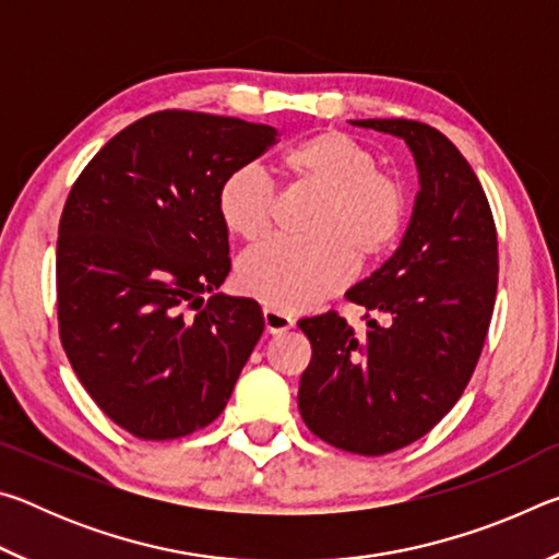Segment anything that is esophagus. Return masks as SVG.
Instances as JSON below:
<instances>
[{
    "label": "esophagus",
    "instance_id": "34e87169",
    "mask_svg": "<svg viewBox=\"0 0 559 559\" xmlns=\"http://www.w3.org/2000/svg\"><path fill=\"white\" fill-rule=\"evenodd\" d=\"M263 323L271 335H281L293 328V318L276 308H263Z\"/></svg>",
    "mask_w": 559,
    "mask_h": 559
}]
</instances>
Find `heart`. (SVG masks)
<instances>
[{
    "instance_id": "heart-1",
    "label": "heart",
    "mask_w": 559,
    "mask_h": 559,
    "mask_svg": "<svg viewBox=\"0 0 559 559\" xmlns=\"http://www.w3.org/2000/svg\"><path fill=\"white\" fill-rule=\"evenodd\" d=\"M290 187L318 192L302 241L273 239L236 263L243 293L276 310H300L333 296L353 278L357 259L377 261L404 231L409 192L400 177L377 167L370 147L345 132L325 130L281 155ZM276 192L257 165H239L222 179L216 210L243 241L266 236Z\"/></svg>"
}]
</instances>
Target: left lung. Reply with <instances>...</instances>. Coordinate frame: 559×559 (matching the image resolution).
Segmentation results:
<instances>
[{
  "instance_id": "left-lung-1",
  "label": "left lung",
  "mask_w": 559,
  "mask_h": 559,
  "mask_svg": "<svg viewBox=\"0 0 559 559\" xmlns=\"http://www.w3.org/2000/svg\"><path fill=\"white\" fill-rule=\"evenodd\" d=\"M353 126L402 138L421 189L400 249L345 293L367 308L370 330L355 335L335 310L298 320L313 347L298 409L330 447L382 456L429 433L466 390L496 306L498 234L476 173L437 128Z\"/></svg>"
}]
</instances>
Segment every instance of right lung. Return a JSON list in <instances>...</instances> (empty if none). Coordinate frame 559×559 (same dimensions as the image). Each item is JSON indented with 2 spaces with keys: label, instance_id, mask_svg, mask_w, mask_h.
I'll list each match as a JSON object with an SVG mask.
<instances>
[{
  "label": "right lung",
  "instance_id": "1",
  "mask_svg": "<svg viewBox=\"0 0 559 559\" xmlns=\"http://www.w3.org/2000/svg\"><path fill=\"white\" fill-rule=\"evenodd\" d=\"M276 138L239 118L150 112L71 187L56 243L61 345L91 400L132 437L167 441L212 424L259 343V302L216 293L231 271L216 192Z\"/></svg>",
  "mask_w": 559,
  "mask_h": 559
}]
</instances>
